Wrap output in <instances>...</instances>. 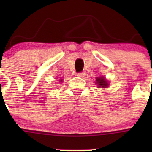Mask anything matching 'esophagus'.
Here are the masks:
<instances>
[{"mask_svg": "<svg viewBox=\"0 0 152 152\" xmlns=\"http://www.w3.org/2000/svg\"><path fill=\"white\" fill-rule=\"evenodd\" d=\"M84 75H85L84 72H80V73L77 74V76H78V77H83Z\"/></svg>", "mask_w": 152, "mask_h": 152, "instance_id": "1", "label": "esophagus"}]
</instances>
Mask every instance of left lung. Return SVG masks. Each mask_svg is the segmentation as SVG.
Here are the masks:
<instances>
[{"label": "left lung", "instance_id": "1", "mask_svg": "<svg viewBox=\"0 0 152 152\" xmlns=\"http://www.w3.org/2000/svg\"><path fill=\"white\" fill-rule=\"evenodd\" d=\"M96 83L98 84L99 88H107V86H108V82L105 80L104 77H96Z\"/></svg>", "mask_w": 152, "mask_h": 152}]
</instances>
